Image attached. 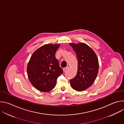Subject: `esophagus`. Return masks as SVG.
Segmentation results:
<instances>
[{"label":"esophagus","instance_id":"obj_1","mask_svg":"<svg viewBox=\"0 0 124 124\" xmlns=\"http://www.w3.org/2000/svg\"><path fill=\"white\" fill-rule=\"evenodd\" d=\"M68 67H66V68H63V72H66L67 71V70H68Z\"/></svg>","mask_w":124,"mask_h":124}]
</instances>
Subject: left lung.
<instances>
[{"label": "left lung", "mask_w": 124, "mask_h": 124, "mask_svg": "<svg viewBox=\"0 0 124 124\" xmlns=\"http://www.w3.org/2000/svg\"><path fill=\"white\" fill-rule=\"evenodd\" d=\"M75 52L78 61L76 77L70 79V85L77 91H82L90 87L95 80L99 70V61L94 50L83 43H70Z\"/></svg>", "instance_id": "left-lung-1"}]
</instances>
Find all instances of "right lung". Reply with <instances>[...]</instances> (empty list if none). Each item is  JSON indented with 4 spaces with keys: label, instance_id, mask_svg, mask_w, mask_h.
Instances as JSON below:
<instances>
[{
    "label": "right lung",
    "instance_id": "obj_1",
    "mask_svg": "<svg viewBox=\"0 0 124 124\" xmlns=\"http://www.w3.org/2000/svg\"><path fill=\"white\" fill-rule=\"evenodd\" d=\"M60 45L46 44L32 54L27 67V73L32 85L40 91L47 92L55 87L63 70L55 54Z\"/></svg>",
    "mask_w": 124,
    "mask_h": 124
}]
</instances>
